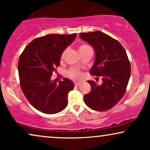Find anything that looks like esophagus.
Here are the masks:
<instances>
[{
    "label": "esophagus",
    "instance_id": "obj_1",
    "mask_svg": "<svg viewBox=\"0 0 150 150\" xmlns=\"http://www.w3.org/2000/svg\"><path fill=\"white\" fill-rule=\"evenodd\" d=\"M80 84H81V83H79V82H75V83H74V85H75L76 87L79 86Z\"/></svg>",
    "mask_w": 150,
    "mask_h": 150
}]
</instances>
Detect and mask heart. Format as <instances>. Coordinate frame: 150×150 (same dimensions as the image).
I'll list each match as a JSON object with an SVG mask.
<instances>
[{"instance_id":"heart-1","label":"heart","mask_w":150,"mask_h":150,"mask_svg":"<svg viewBox=\"0 0 150 150\" xmlns=\"http://www.w3.org/2000/svg\"><path fill=\"white\" fill-rule=\"evenodd\" d=\"M89 50H92V48H91L90 46L87 44H82L79 47V51L80 54L85 53V52L89 51ZM65 54V52H64L61 55V58H64ZM68 74H69V76L74 79H79L82 76V74L76 68H71V69H69L68 71Z\"/></svg>"}]
</instances>
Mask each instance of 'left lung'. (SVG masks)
Listing matches in <instances>:
<instances>
[{"label":"left lung","mask_w":150,"mask_h":150,"mask_svg":"<svg viewBox=\"0 0 150 150\" xmlns=\"http://www.w3.org/2000/svg\"><path fill=\"white\" fill-rule=\"evenodd\" d=\"M80 37L94 50L96 58L91 74L103 77L101 85L87 81L91 85V91L83 96L84 102L94 110H108L117 104L125 93L131 74L127 55L118 40L100 31L80 33Z\"/></svg>","instance_id":"obj_1"}]
</instances>
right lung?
I'll return each instance as SVG.
<instances>
[{"mask_svg": "<svg viewBox=\"0 0 150 150\" xmlns=\"http://www.w3.org/2000/svg\"><path fill=\"white\" fill-rule=\"evenodd\" d=\"M76 37V34L39 37L27 45L19 58L21 89L30 104L42 113H58L67 105L68 93L74 84L67 78L57 84L51 76L60 65L63 52Z\"/></svg>", "mask_w": 150, "mask_h": 150, "instance_id": "add662e5", "label": "right lung"}]
</instances>
